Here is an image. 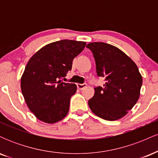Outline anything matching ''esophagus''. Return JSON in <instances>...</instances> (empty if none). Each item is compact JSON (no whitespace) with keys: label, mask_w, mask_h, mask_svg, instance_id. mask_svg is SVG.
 <instances>
[{"label":"esophagus","mask_w":158,"mask_h":158,"mask_svg":"<svg viewBox=\"0 0 158 158\" xmlns=\"http://www.w3.org/2000/svg\"><path fill=\"white\" fill-rule=\"evenodd\" d=\"M77 85L78 89L82 90L83 88H85V87L87 86V84H85V83H84V84H79V83H78V84H77Z\"/></svg>","instance_id":"1"}]
</instances>
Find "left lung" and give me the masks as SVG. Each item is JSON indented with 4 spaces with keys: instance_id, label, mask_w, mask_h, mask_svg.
I'll return each mask as SVG.
<instances>
[{
    "instance_id": "obj_1",
    "label": "left lung",
    "mask_w": 158,
    "mask_h": 158,
    "mask_svg": "<svg viewBox=\"0 0 158 158\" xmlns=\"http://www.w3.org/2000/svg\"><path fill=\"white\" fill-rule=\"evenodd\" d=\"M93 52L98 77L106 84L94 88L88 106L94 114L106 120L122 118L137 103L142 86V76L131 58L113 45L104 42L87 44Z\"/></svg>"
}]
</instances>
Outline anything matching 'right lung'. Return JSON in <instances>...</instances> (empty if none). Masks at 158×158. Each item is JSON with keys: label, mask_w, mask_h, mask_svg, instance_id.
I'll return each mask as SVG.
<instances>
[{"label": "right lung", "mask_w": 158, "mask_h": 158, "mask_svg": "<svg viewBox=\"0 0 158 158\" xmlns=\"http://www.w3.org/2000/svg\"><path fill=\"white\" fill-rule=\"evenodd\" d=\"M85 41L61 40L45 45L27 62L21 79V92L36 118L55 123L66 117L77 85L61 78L72 68L73 60L85 48Z\"/></svg>", "instance_id": "obj_1"}]
</instances>
